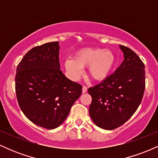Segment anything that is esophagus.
Instances as JSON below:
<instances>
[{
	"label": "esophagus",
	"instance_id": "esophagus-1",
	"mask_svg": "<svg viewBox=\"0 0 158 158\" xmlns=\"http://www.w3.org/2000/svg\"><path fill=\"white\" fill-rule=\"evenodd\" d=\"M87 90H88V88H87L86 86H83V87H82V93H83V94L86 93Z\"/></svg>",
	"mask_w": 158,
	"mask_h": 158
}]
</instances>
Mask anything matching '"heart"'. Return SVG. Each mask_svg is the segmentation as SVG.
Wrapping results in <instances>:
<instances>
[{"mask_svg":"<svg viewBox=\"0 0 158 158\" xmlns=\"http://www.w3.org/2000/svg\"><path fill=\"white\" fill-rule=\"evenodd\" d=\"M115 64V56L109 50L102 48H83L76 52L73 59H67L64 67L71 77L77 79L88 68L89 76L94 80L101 81L109 75Z\"/></svg>","mask_w":158,"mask_h":158,"instance_id":"b5f03b06","label":"heart"}]
</instances>
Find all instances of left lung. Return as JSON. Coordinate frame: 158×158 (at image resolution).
<instances>
[{
    "label": "left lung",
    "mask_w": 158,
    "mask_h": 158,
    "mask_svg": "<svg viewBox=\"0 0 158 158\" xmlns=\"http://www.w3.org/2000/svg\"><path fill=\"white\" fill-rule=\"evenodd\" d=\"M119 48L124 60L114 73L99 84L88 88L92 102L89 114L99 128L113 130L135 114L141 103L146 87L145 65L131 49Z\"/></svg>",
    "instance_id": "left-lung-1"
}]
</instances>
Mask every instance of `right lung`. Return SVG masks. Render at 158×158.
<instances>
[{"instance_id": "add662e5", "label": "right lung", "mask_w": 158, "mask_h": 158, "mask_svg": "<svg viewBox=\"0 0 158 158\" xmlns=\"http://www.w3.org/2000/svg\"><path fill=\"white\" fill-rule=\"evenodd\" d=\"M59 41L33 48L16 69L15 93L21 110L37 126L53 129L68 117L82 86L60 70Z\"/></svg>"}]
</instances>
